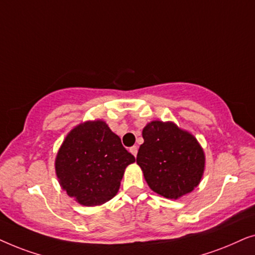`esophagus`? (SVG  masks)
Returning <instances> with one entry per match:
<instances>
[{
  "mask_svg": "<svg viewBox=\"0 0 255 255\" xmlns=\"http://www.w3.org/2000/svg\"><path fill=\"white\" fill-rule=\"evenodd\" d=\"M130 152L134 156H137V153H138V147H137V146H132V147H130Z\"/></svg>",
  "mask_w": 255,
  "mask_h": 255,
  "instance_id": "obj_1",
  "label": "esophagus"
}]
</instances>
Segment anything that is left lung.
<instances>
[{"label": "left lung", "instance_id": "8db88e82", "mask_svg": "<svg viewBox=\"0 0 255 255\" xmlns=\"http://www.w3.org/2000/svg\"><path fill=\"white\" fill-rule=\"evenodd\" d=\"M137 163L154 193L175 200L197 187L204 153L195 137L175 124L155 121L144 128Z\"/></svg>", "mask_w": 255, "mask_h": 255}]
</instances>
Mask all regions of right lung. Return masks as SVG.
<instances>
[{
  "label": "right lung",
  "instance_id": "1",
  "mask_svg": "<svg viewBox=\"0 0 255 255\" xmlns=\"http://www.w3.org/2000/svg\"><path fill=\"white\" fill-rule=\"evenodd\" d=\"M134 160L104 122H87L73 128L62 142L55 172L68 196L94 207L117 194L124 169Z\"/></svg>",
  "mask_w": 255,
  "mask_h": 255
}]
</instances>
